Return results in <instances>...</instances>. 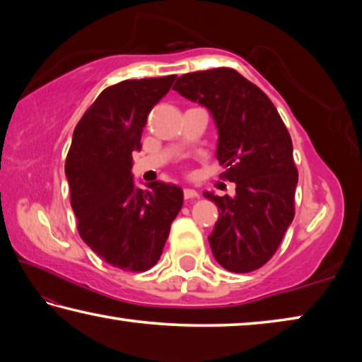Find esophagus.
<instances>
[{
  "instance_id": "esophagus-1",
  "label": "esophagus",
  "mask_w": 362,
  "mask_h": 362,
  "mask_svg": "<svg viewBox=\"0 0 362 362\" xmlns=\"http://www.w3.org/2000/svg\"><path fill=\"white\" fill-rule=\"evenodd\" d=\"M183 196H185V199H194V198H198V192L193 188H185L183 189Z\"/></svg>"
}]
</instances>
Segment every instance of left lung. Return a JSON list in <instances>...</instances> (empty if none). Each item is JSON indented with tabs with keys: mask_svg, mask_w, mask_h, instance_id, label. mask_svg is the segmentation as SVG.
<instances>
[{
	"mask_svg": "<svg viewBox=\"0 0 362 362\" xmlns=\"http://www.w3.org/2000/svg\"><path fill=\"white\" fill-rule=\"evenodd\" d=\"M174 90L209 110L216 121V156L222 179L236 196L204 193L218 207L209 236L216 260L233 273H249L272 259L292 223L298 173L291 134L268 95L236 70L182 75Z\"/></svg>",
	"mask_w": 362,
	"mask_h": 362,
	"instance_id": "obj_1",
	"label": "left lung"
}]
</instances>
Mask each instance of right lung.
I'll list each match as a JSON object with an SVG mask.
<instances>
[{
    "label": "right lung",
    "mask_w": 362,
    "mask_h": 362,
    "mask_svg": "<svg viewBox=\"0 0 362 362\" xmlns=\"http://www.w3.org/2000/svg\"><path fill=\"white\" fill-rule=\"evenodd\" d=\"M174 79H126L103 89L76 124L66 155L79 236L100 259L124 272L156 265L183 204L180 187L155 180L142 189L131 173L132 151L142 148L148 113Z\"/></svg>",
    "instance_id": "add662e5"
}]
</instances>
